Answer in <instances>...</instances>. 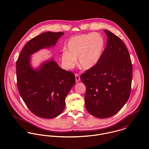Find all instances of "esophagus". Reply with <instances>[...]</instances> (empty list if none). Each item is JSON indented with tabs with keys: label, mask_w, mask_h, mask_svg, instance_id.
<instances>
[{
	"label": "esophagus",
	"mask_w": 149,
	"mask_h": 149,
	"mask_svg": "<svg viewBox=\"0 0 149 149\" xmlns=\"http://www.w3.org/2000/svg\"><path fill=\"white\" fill-rule=\"evenodd\" d=\"M75 80L76 82H79L80 81V78L79 75L78 74H75Z\"/></svg>",
	"instance_id": "obj_1"
}]
</instances>
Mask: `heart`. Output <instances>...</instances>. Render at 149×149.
<instances>
[{"label":"heart","mask_w":149,"mask_h":149,"mask_svg":"<svg viewBox=\"0 0 149 149\" xmlns=\"http://www.w3.org/2000/svg\"><path fill=\"white\" fill-rule=\"evenodd\" d=\"M105 41L98 33L80 34L71 37L67 43L66 50L63 51L61 61L67 70L72 69L77 63L84 70L96 66L103 56Z\"/></svg>","instance_id":"b5f03b06"}]
</instances>
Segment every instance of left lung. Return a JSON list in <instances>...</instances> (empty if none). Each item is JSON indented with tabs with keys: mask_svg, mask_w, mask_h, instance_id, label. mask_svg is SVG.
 <instances>
[{
	"mask_svg": "<svg viewBox=\"0 0 149 149\" xmlns=\"http://www.w3.org/2000/svg\"><path fill=\"white\" fill-rule=\"evenodd\" d=\"M103 56L94 68L81 74L86 87V108L91 115L105 118L116 114L130 96L132 65L123 41L108 30Z\"/></svg>",
	"mask_w": 149,
	"mask_h": 149,
	"instance_id": "obj_1",
	"label": "left lung"
}]
</instances>
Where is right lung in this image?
I'll return each mask as SVG.
<instances>
[{"label": "right lung", "instance_id": "add662e5", "mask_svg": "<svg viewBox=\"0 0 149 149\" xmlns=\"http://www.w3.org/2000/svg\"><path fill=\"white\" fill-rule=\"evenodd\" d=\"M63 32H47L28 41L16 62L17 88L24 102L34 115L53 118L65 108V99L75 84V75L61 69L54 58L42 62L37 68L31 64V56L56 45Z\"/></svg>", "mask_w": 149, "mask_h": 149}]
</instances>
